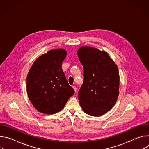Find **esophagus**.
<instances>
[{"label":"esophagus","mask_w":149,"mask_h":149,"mask_svg":"<svg viewBox=\"0 0 149 149\" xmlns=\"http://www.w3.org/2000/svg\"><path fill=\"white\" fill-rule=\"evenodd\" d=\"M72 87H73V88H74V91H77V87H76L75 86H72Z\"/></svg>","instance_id":"esophagus-1"}]
</instances>
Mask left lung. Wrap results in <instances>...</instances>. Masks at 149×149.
I'll list each match as a JSON object with an SVG mask.
<instances>
[{
	"label": "left lung",
	"mask_w": 149,
	"mask_h": 149,
	"mask_svg": "<svg viewBox=\"0 0 149 149\" xmlns=\"http://www.w3.org/2000/svg\"><path fill=\"white\" fill-rule=\"evenodd\" d=\"M77 54L84 68V81L78 99L86 114L101 116L110 111L119 95L120 76L117 65L108 53L88 46Z\"/></svg>",
	"instance_id": "8db88e82"
}]
</instances>
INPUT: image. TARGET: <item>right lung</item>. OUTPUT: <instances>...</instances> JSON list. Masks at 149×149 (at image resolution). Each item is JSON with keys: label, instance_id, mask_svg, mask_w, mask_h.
Returning <instances> with one entry per match:
<instances>
[{"label": "right lung", "instance_id": "add662e5", "mask_svg": "<svg viewBox=\"0 0 149 149\" xmlns=\"http://www.w3.org/2000/svg\"><path fill=\"white\" fill-rule=\"evenodd\" d=\"M66 55L63 49L50 50L36 59L29 71L27 94L33 107L42 113L60 111L75 93L62 68Z\"/></svg>", "mask_w": 149, "mask_h": 149}]
</instances>
